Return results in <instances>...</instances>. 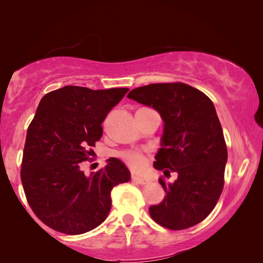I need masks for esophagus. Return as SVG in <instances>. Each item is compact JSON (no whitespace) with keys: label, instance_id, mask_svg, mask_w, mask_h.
<instances>
[{"label":"esophagus","instance_id":"34e87169","mask_svg":"<svg viewBox=\"0 0 263 263\" xmlns=\"http://www.w3.org/2000/svg\"><path fill=\"white\" fill-rule=\"evenodd\" d=\"M132 181L136 182V183H139V184H146V183H148L147 180L142 179V177H138V176H136V175L132 176Z\"/></svg>","mask_w":263,"mask_h":263}]
</instances>
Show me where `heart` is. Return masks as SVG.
<instances>
[{
  "mask_svg": "<svg viewBox=\"0 0 263 263\" xmlns=\"http://www.w3.org/2000/svg\"><path fill=\"white\" fill-rule=\"evenodd\" d=\"M122 159L126 162L132 169L139 171L145 166V157L139 152H135V151H127L121 154Z\"/></svg>",
  "mask_w": 263,
  "mask_h": 263,
  "instance_id": "b5f03b06",
  "label": "heart"
}]
</instances>
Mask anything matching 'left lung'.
Instances as JSON below:
<instances>
[{
  "instance_id": "left-lung-1",
  "label": "left lung",
  "mask_w": 263,
  "mask_h": 263,
  "mask_svg": "<svg viewBox=\"0 0 263 263\" xmlns=\"http://www.w3.org/2000/svg\"><path fill=\"white\" fill-rule=\"evenodd\" d=\"M130 100L152 106L163 119L161 148L153 166L177 173L174 183L160 177L163 201L149 206L152 219L168 230L191 228L210 215L224 188L228 147L215 105L198 89L182 82L133 89Z\"/></svg>"
}]
</instances>
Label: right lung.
Segmentation results:
<instances>
[{"mask_svg": "<svg viewBox=\"0 0 263 263\" xmlns=\"http://www.w3.org/2000/svg\"><path fill=\"white\" fill-rule=\"evenodd\" d=\"M127 91L66 86L42 99L26 133L21 180L30 208L48 228L69 235L94 230L109 215L114 186L130 181L116 158L90 176L80 168Z\"/></svg>", "mask_w": 263, "mask_h": 263, "instance_id": "right-lung-1", "label": "right lung"}]
</instances>
